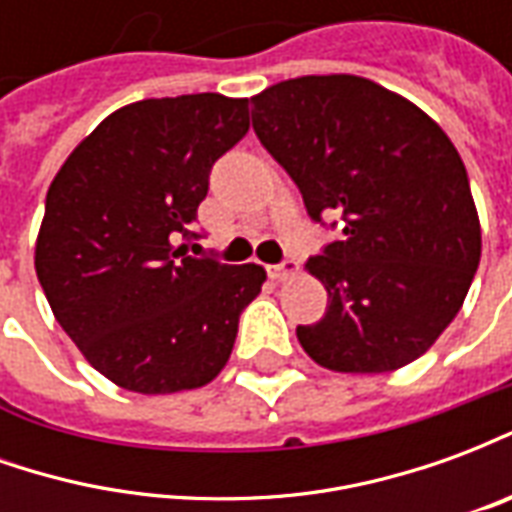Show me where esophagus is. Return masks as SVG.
Here are the masks:
<instances>
[{"instance_id":"esophagus-1","label":"esophagus","mask_w":512,"mask_h":512,"mask_svg":"<svg viewBox=\"0 0 512 512\" xmlns=\"http://www.w3.org/2000/svg\"><path fill=\"white\" fill-rule=\"evenodd\" d=\"M296 271H299V260L296 257H285L282 263H277V266H268V274L274 279H290V277H296Z\"/></svg>"}]
</instances>
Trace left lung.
Masks as SVG:
<instances>
[{"instance_id": "1", "label": "left lung", "mask_w": 512, "mask_h": 512, "mask_svg": "<svg viewBox=\"0 0 512 512\" xmlns=\"http://www.w3.org/2000/svg\"><path fill=\"white\" fill-rule=\"evenodd\" d=\"M252 128L312 222L337 230L307 263L329 304L296 329L301 348L337 373L419 359L480 266V222L450 136L411 101L345 73L268 87L252 98Z\"/></svg>"}]
</instances>
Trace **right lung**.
Masks as SVG:
<instances>
[{
	"label": "right lung",
	"instance_id": "1",
	"mask_svg": "<svg viewBox=\"0 0 512 512\" xmlns=\"http://www.w3.org/2000/svg\"><path fill=\"white\" fill-rule=\"evenodd\" d=\"M249 131L219 93L136 101L73 150L46 194L35 271L90 365L139 395L219 376L266 271L194 257L213 164ZM197 246V244H194Z\"/></svg>",
	"mask_w": 512,
	"mask_h": 512
}]
</instances>
